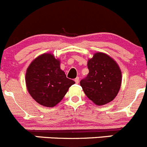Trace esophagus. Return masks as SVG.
<instances>
[{
    "label": "esophagus",
    "mask_w": 147,
    "mask_h": 147,
    "mask_svg": "<svg viewBox=\"0 0 147 147\" xmlns=\"http://www.w3.org/2000/svg\"><path fill=\"white\" fill-rule=\"evenodd\" d=\"M74 81H75V82L76 83V84H78V82H79V78H78V77H76Z\"/></svg>",
    "instance_id": "34e87169"
}]
</instances>
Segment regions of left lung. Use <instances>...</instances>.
<instances>
[{"label":"left lung","instance_id":"left-lung-1","mask_svg":"<svg viewBox=\"0 0 147 147\" xmlns=\"http://www.w3.org/2000/svg\"><path fill=\"white\" fill-rule=\"evenodd\" d=\"M87 66L89 73L80 81L84 92L97 106L111 102L118 94L122 81L118 63L109 55L97 52L88 59Z\"/></svg>","mask_w":147,"mask_h":147}]
</instances>
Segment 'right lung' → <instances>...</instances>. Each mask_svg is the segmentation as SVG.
Segmentation results:
<instances>
[{
    "mask_svg": "<svg viewBox=\"0 0 147 147\" xmlns=\"http://www.w3.org/2000/svg\"><path fill=\"white\" fill-rule=\"evenodd\" d=\"M60 63L52 53H43L36 58L26 70L25 78L28 91L43 107H55L75 84L73 80L66 78Z\"/></svg>",
    "mask_w": 147,
    "mask_h": 147,
    "instance_id": "add662e5",
    "label": "right lung"
}]
</instances>
